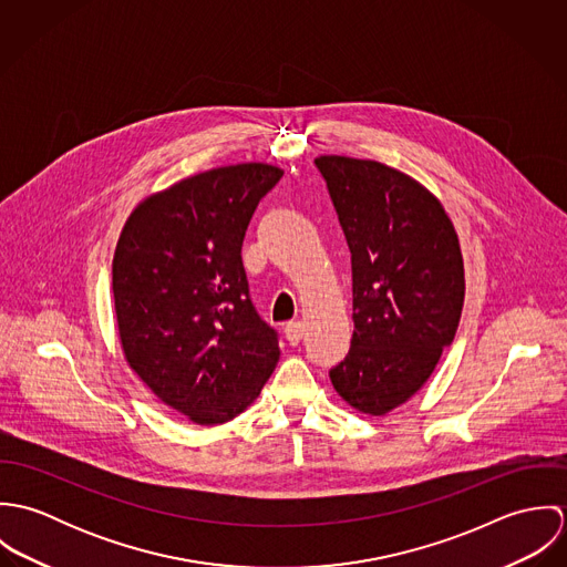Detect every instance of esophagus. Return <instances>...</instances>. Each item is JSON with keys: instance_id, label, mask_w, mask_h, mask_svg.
Segmentation results:
<instances>
[{"instance_id": "obj_1", "label": "esophagus", "mask_w": 567, "mask_h": 567, "mask_svg": "<svg viewBox=\"0 0 567 567\" xmlns=\"http://www.w3.org/2000/svg\"><path fill=\"white\" fill-rule=\"evenodd\" d=\"M303 329H306V324L301 323V321H290V323L284 327L286 340H288L292 347L299 344V342L303 340Z\"/></svg>"}]
</instances>
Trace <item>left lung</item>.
<instances>
[{"label":"left lung","mask_w":567,"mask_h":567,"mask_svg":"<svg viewBox=\"0 0 567 567\" xmlns=\"http://www.w3.org/2000/svg\"><path fill=\"white\" fill-rule=\"evenodd\" d=\"M351 250L353 338L336 393L382 416L408 402L452 344L465 301L458 236L439 198L371 159H315Z\"/></svg>","instance_id":"obj_1"}]
</instances>
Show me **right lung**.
<instances>
[{"instance_id": "add662e5", "label": "right lung", "mask_w": 567, "mask_h": 567, "mask_svg": "<svg viewBox=\"0 0 567 567\" xmlns=\"http://www.w3.org/2000/svg\"><path fill=\"white\" fill-rule=\"evenodd\" d=\"M284 169L214 167L142 200L113 255V299L128 367L163 404L218 425L255 402L279 362L277 331L248 297L243 243Z\"/></svg>"}]
</instances>
